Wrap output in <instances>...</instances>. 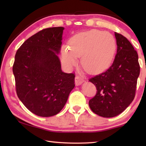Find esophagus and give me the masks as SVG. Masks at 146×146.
<instances>
[{
    "label": "esophagus",
    "instance_id": "1",
    "mask_svg": "<svg viewBox=\"0 0 146 146\" xmlns=\"http://www.w3.org/2000/svg\"><path fill=\"white\" fill-rule=\"evenodd\" d=\"M84 82V79L82 78H81V77H80V76H75V85L76 86L81 85Z\"/></svg>",
    "mask_w": 146,
    "mask_h": 146
}]
</instances>
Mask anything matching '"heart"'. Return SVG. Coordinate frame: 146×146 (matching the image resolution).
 <instances>
[{
  "label": "heart",
  "mask_w": 146,
  "mask_h": 146,
  "mask_svg": "<svg viewBox=\"0 0 146 146\" xmlns=\"http://www.w3.org/2000/svg\"><path fill=\"white\" fill-rule=\"evenodd\" d=\"M62 46L60 58L64 67L70 70L82 56L84 69L91 74L103 72L110 67L114 58L117 44L114 36L109 32L91 29L76 34Z\"/></svg>",
  "instance_id": "b5f03b06"
}]
</instances>
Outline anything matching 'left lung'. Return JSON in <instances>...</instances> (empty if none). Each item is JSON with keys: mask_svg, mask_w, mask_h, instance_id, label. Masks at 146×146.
<instances>
[{"mask_svg": "<svg viewBox=\"0 0 146 146\" xmlns=\"http://www.w3.org/2000/svg\"><path fill=\"white\" fill-rule=\"evenodd\" d=\"M117 51L111 66L90 82L97 88V94L89 101L95 114L105 118L122 113L135 95L140 75L138 56L132 44L121 34L115 32Z\"/></svg>", "mask_w": 146, "mask_h": 146, "instance_id": "left-lung-1", "label": "left lung"}]
</instances>
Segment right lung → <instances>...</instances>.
Listing matches in <instances>:
<instances>
[{"instance_id": "1", "label": "right lung", "mask_w": 146, "mask_h": 146, "mask_svg": "<svg viewBox=\"0 0 146 146\" xmlns=\"http://www.w3.org/2000/svg\"><path fill=\"white\" fill-rule=\"evenodd\" d=\"M64 29H42L27 39L15 56L13 73L17 96L39 117L58 114L75 87V75L62 72L58 57Z\"/></svg>"}]
</instances>
